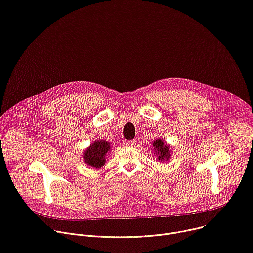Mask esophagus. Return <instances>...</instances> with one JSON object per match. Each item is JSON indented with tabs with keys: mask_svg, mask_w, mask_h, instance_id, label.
Instances as JSON below:
<instances>
[{
	"mask_svg": "<svg viewBox=\"0 0 253 253\" xmlns=\"http://www.w3.org/2000/svg\"><path fill=\"white\" fill-rule=\"evenodd\" d=\"M124 145L126 146H134L135 145V140H125Z\"/></svg>",
	"mask_w": 253,
	"mask_h": 253,
	"instance_id": "obj_1",
	"label": "esophagus"
}]
</instances>
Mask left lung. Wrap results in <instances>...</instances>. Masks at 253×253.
<instances>
[{
  "mask_svg": "<svg viewBox=\"0 0 253 253\" xmlns=\"http://www.w3.org/2000/svg\"><path fill=\"white\" fill-rule=\"evenodd\" d=\"M152 146H153V151L155 152L154 154L157 156L159 163L169 160V157L171 155V150H170V146L165 143V140L156 139L155 141H153Z\"/></svg>",
  "mask_w": 253,
  "mask_h": 253,
  "instance_id": "left-lung-1",
  "label": "left lung"
}]
</instances>
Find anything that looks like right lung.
<instances>
[{
    "label": "right lung",
    "mask_w": 253,
    "mask_h": 253,
    "mask_svg": "<svg viewBox=\"0 0 253 253\" xmlns=\"http://www.w3.org/2000/svg\"><path fill=\"white\" fill-rule=\"evenodd\" d=\"M111 145L106 140H97L84 151V160L93 169H101L106 163V154L110 151Z\"/></svg>",
    "instance_id": "obj_1"
}]
</instances>
